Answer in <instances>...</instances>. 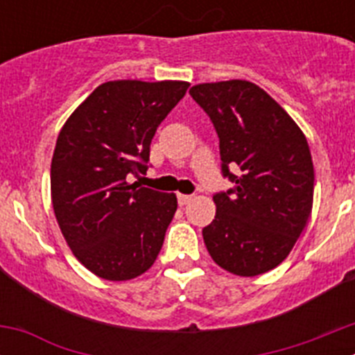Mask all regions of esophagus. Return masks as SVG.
Instances as JSON below:
<instances>
[{
  "instance_id": "esophagus-1",
  "label": "esophagus",
  "mask_w": 355,
  "mask_h": 355,
  "mask_svg": "<svg viewBox=\"0 0 355 355\" xmlns=\"http://www.w3.org/2000/svg\"><path fill=\"white\" fill-rule=\"evenodd\" d=\"M192 199H193V196H187V193H178V202H180V206H187Z\"/></svg>"
}]
</instances>
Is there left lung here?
<instances>
[{
	"label": "left lung",
	"instance_id": "8db88e82",
	"mask_svg": "<svg viewBox=\"0 0 355 355\" xmlns=\"http://www.w3.org/2000/svg\"><path fill=\"white\" fill-rule=\"evenodd\" d=\"M190 96L211 119L222 174L234 183L213 196L216 215L202 229L206 249L231 274H265L286 259L311 215L315 168L306 137L250 81L200 83Z\"/></svg>",
	"mask_w": 355,
	"mask_h": 355
}]
</instances>
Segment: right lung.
I'll list each match as a JSON object with an SVG mask.
<instances>
[{
    "mask_svg": "<svg viewBox=\"0 0 355 355\" xmlns=\"http://www.w3.org/2000/svg\"><path fill=\"white\" fill-rule=\"evenodd\" d=\"M188 87L106 81L60 130L51 159L53 209L72 254L97 277L135 279L158 258L178 199L130 180L147 171L150 140Z\"/></svg>",
    "mask_w": 355,
    "mask_h": 355,
    "instance_id": "right-lung-1",
    "label": "right lung"
}]
</instances>
